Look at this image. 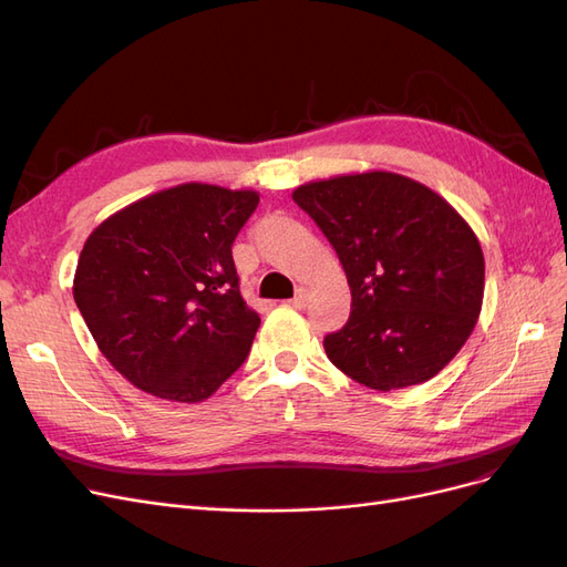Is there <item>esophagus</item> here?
<instances>
[{
	"label": "esophagus",
	"instance_id": "esophagus-1",
	"mask_svg": "<svg viewBox=\"0 0 567 567\" xmlns=\"http://www.w3.org/2000/svg\"><path fill=\"white\" fill-rule=\"evenodd\" d=\"M307 300H310V288H305V286H300L298 290H296V296H293V302L296 307H305L307 305Z\"/></svg>",
	"mask_w": 567,
	"mask_h": 567
}]
</instances>
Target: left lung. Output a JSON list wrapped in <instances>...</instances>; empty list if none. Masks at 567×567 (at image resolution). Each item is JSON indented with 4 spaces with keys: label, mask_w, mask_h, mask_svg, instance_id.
I'll return each mask as SVG.
<instances>
[{
    "label": "left lung",
    "mask_w": 567,
    "mask_h": 567,
    "mask_svg": "<svg viewBox=\"0 0 567 567\" xmlns=\"http://www.w3.org/2000/svg\"><path fill=\"white\" fill-rule=\"evenodd\" d=\"M293 200L346 269L352 310L323 338L331 362L371 390L431 381L473 333L485 293L475 231L433 188L404 175L307 182Z\"/></svg>",
    "instance_id": "left-lung-1"
}]
</instances>
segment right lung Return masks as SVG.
Returning a JSON list of instances; mask_svg holds the SVG:
<instances>
[{
    "label": "right lung",
    "instance_id": "add662e5",
    "mask_svg": "<svg viewBox=\"0 0 567 567\" xmlns=\"http://www.w3.org/2000/svg\"><path fill=\"white\" fill-rule=\"evenodd\" d=\"M257 203L250 188L179 184L117 210L84 241L73 298L132 385L194 404L246 362L260 317L238 290L231 246Z\"/></svg>",
    "mask_w": 567,
    "mask_h": 567
}]
</instances>
